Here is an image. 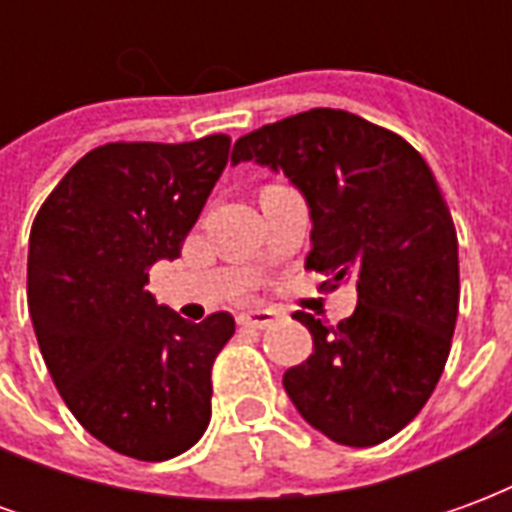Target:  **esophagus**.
Masks as SVG:
<instances>
[{"label": "esophagus", "mask_w": 512, "mask_h": 512, "mask_svg": "<svg viewBox=\"0 0 512 512\" xmlns=\"http://www.w3.org/2000/svg\"><path fill=\"white\" fill-rule=\"evenodd\" d=\"M279 321V312L274 310H246L238 315L241 326H252V329H268Z\"/></svg>", "instance_id": "34e87169"}]
</instances>
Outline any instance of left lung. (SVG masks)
Wrapping results in <instances>:
<instances>
[{
    "label": "left lung",
    "mask_w": 512,
    "mask_h": 512,
    "mask_svg": "<svg viewBox=\"0 0 512 512\" xmlns=\"http://www.w3.org/2000/svg\"><path fill=\"white\" fill-rule=\"evenodd\" d=\"M233 164L285 172L310 205L307 268L356 285L337 326L296 312L315 351L282 384L337 444L392 439L428 403L458 318V235L439 183L403 136L343 109H310L241 136Z\"/></svg>",
    "instance_id": "obj_1"
}]
</instances>
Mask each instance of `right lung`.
Wrapping results in <instances>:
<instances>
[{
    "label": "right lung",
    "mask_w": 512,
    "mask_h": 512,
    "mask_svg": "<svg viewBox=\"0 0 512 512\" xmlns=\"http://www.w3.org/2000/svg\"><path fill=\"white\" fill-rule=\"evenodd\" d=\"M230 136L109 142L57 183L29 233L27 301L40 354L87 433L136 461L194 447L211 422V367L230 312L189 323L145 290L227 167Z\"/></svg>",
    "instance_id": "1"
}]
</instances>
